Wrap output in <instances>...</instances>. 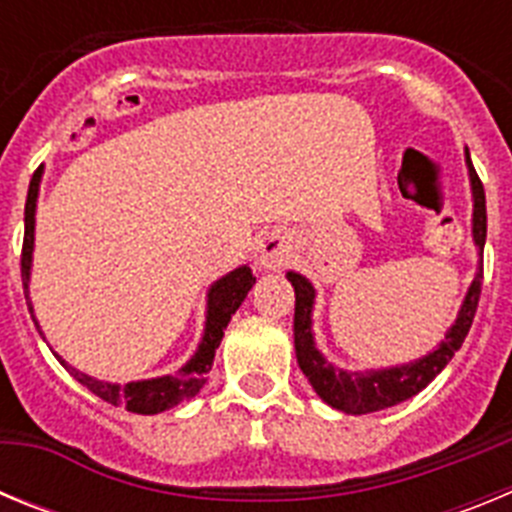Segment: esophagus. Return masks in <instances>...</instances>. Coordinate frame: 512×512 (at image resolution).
Here are the masks:
<instances>
[{
  "instance_id": "esophagus-1",
  "label": "esophagus",
  "mask_w": 512,
  "mask_h": 512,
  "mask_svg": "<svg viewBox=\"0 0 512 512\" xmlns=\"http://www.w3.org/2000/svg\"><path fill=\"white\" fill-rule=\"evenodd\" d=\"M289 256H292V243L279 230L261 235L259 243H256V261L264 269H279V266L287 264Z\"/></svg>"
}]
</instances>
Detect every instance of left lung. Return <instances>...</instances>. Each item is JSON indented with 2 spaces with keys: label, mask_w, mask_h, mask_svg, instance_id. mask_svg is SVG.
<instances>
[{
  "label": "left lung",
  "mask_w": 512,
  "mask_h": 512,
  "mask_svg": "<svg viewBox=\"0 0 512 512\" xmlns=\"http://www.w3.org/2000/svg\"><path fill=\"white\" fill-rule=\"evenodd\" d=\"M469 161V156H467ZM469 176H472V189H474V241L479 248H485L487 238V207H485V187L482 179L474 171L472 161H469ZM482 277L485 271L479 269L474 277L469 295L461 305L459 318L451 325L446 333V341L428 354L425 359L413 361V364L395 366V369H382V372H341L333 364L320 356V351L312 343V330H310V310H312V292L310 282L295 271H289L287 279L295 287V354L297 364H300L302 374L310 379L312 390L318 392L320 400H325L330 408L343 410L351 415H364V413H377V410L392 408L397 402L410 400L418 395L423 387L433 382L441 374V369L454 359V354L461 348L464 338H467L469 328H472L474 312H477L479 295H482Z\"/></svg>",
  "instance_id": "1"
}]
</instances>
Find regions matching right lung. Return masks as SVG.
<instances>
[{"label": "right lung", "mask_w": 512, "mask_h": 512, "mask_svg": "<svg viewBox=\"0 0 512 512\" xmlns=\"http://www.w3.org/2000/svg\"><path fill=\"white\" fill-rule=\"evenodd\" d=\"M38 182L40 174H33V182L27 189V202H25V238H22V256H20V269H22V287H25V300L30 307V297H27V279H30V256H33V230H35V197H38ZM256 277L251 274L248 266L230 271L228 277L212 284L210 300H207V328L205 338H202L197 354L192 356L187 366L179 374H169L161 379H148V382H130V384H107L99 379L87 377V374L76 372L74 366L61 361L69 369L71 377L81 382L89 392L102 397L104 402L120 405V408L130 410V413L140 415H156L164 410L174 408L187 397H194L202 390V384L207 382V372H210L212 359H215V348L223 341V330L228 328L230 318L235 310L241 307L246 300L248 289L253 287ZM33 312V307H30ZM38 328V323H35Z\"/></svg>", "instance_id": "add662e5"}]
</instances>
